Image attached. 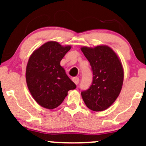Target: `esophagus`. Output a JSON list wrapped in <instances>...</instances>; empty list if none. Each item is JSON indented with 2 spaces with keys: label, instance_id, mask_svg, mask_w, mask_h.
Returning <instances> with one entry per match:
<instances>
[{
  "label": "esophagus",
  "instance_id": "34e87169",
  "mask_svg": "<svg viewBox=\"0 0 146 146\" xmlns=\"http://www.w3.org/2000/svg\"><path fill=\"white\" fill-rule=\"evenodd\" d=\"M73 81L74 82V83L76 84V85H78V84L79 83V81H80V79H79V78H77V77H74L73 78Z\"/></svg>",
  "mask_w": 146,
  "mask_h": 146
}]
</instances>
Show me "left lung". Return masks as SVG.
Masks as SVG:
<instances>
[{
  "label": "left lung",
  "mask_w": 146,
  "mask_h": 146,
  "mask_svg": "<svg viewBox=\"0 0 146 146\" xmlns=\"http://www.w3.org/2000/svg\"><path fill=\"white\" fill-rule=\"evenodd\" d=\"M80 49L93 73L91 86L81 92L82 100L90 110L104 111L115 102L121 90L123 69L121 60L107 45L82 46Z\"/></svg>",
  "instance_id": "8db88e82"
}]
</instances>
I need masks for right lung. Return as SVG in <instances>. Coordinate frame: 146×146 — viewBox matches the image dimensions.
<instances>
[{"instance_id":"right-lung-1","label":"right lung","mask_w":146,"mask_h":146,"mask_svg":"<svg viewBox=\"0 0 146 146\" xmlns=\"http://www.w3.org/2000/svg\"><path fill=\"white\" fill-rule=\"evenodd\" d=\"M70 48L69 45L50 41L36 48L29 57L25 74L27 88L32 98L42 107L56 108L68 92L76 88L60 65Z\"/></svg>"}]
</instances>
